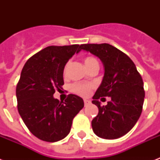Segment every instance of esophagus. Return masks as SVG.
<instances>
[{
    "label": "esophagus",
    "mask_w": 160,
    "mask_h": 160,
    "mask_svg": "<svg viewBox=\"0 0 160 160\" xmlns=\"http://www.w3.org/2000/svg\"><path fill=\"white\" fill-rule=\"evenodd\" d=\"M84 104H85V106H86V105H90V101L88 100H84Z\"/></svg>",
    "instance_id": "esophagus-1"
}]
</instances>
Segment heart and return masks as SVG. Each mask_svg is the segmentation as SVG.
I'll use <instances>...</instances> for the list:
<instances>
[{"instance_id":"heart-1","label":"heart","mask_w":160,"mask_h":160,"mask_svg":"<svg viewBox=\"0 0 160 160\" xmlns=\"http://www.w3.org/2000/svg\"><path fill=\"white\" fill-rule=\"evenodd\" d=\"M84 63H85V66L87 68L88 70H90V68L93 67V66H95V65H98L99 66V63H98L97 60L94 57H91V56H87L84 59ZM68 65H69V63H67L66 65H65L64 67V74H65L66 70H67ZM94 88V85L92 84H85V83H75L73 84L70 86V90L73 93L75 94H77L79 95H81V96H87V95H90V91Z\"/></svg>"}]
</instances>
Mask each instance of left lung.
Listing matches in <instances>:
<instances>
[{
    "label": "left lung",
    "instance_id": "left-lung-1",
    "mask_svg": "<svg viewBox=\"0 0 160 160\" xmlns=\"http://www.w3.org/2000/svg\"><path fill=\"white\" fill-rule=\"evenodd\" d=\"M80 50L89 51L102 61L105 75L92 103L99 113L91 122L93 131L106 139H118L134 126L141 114L144 100V82L130 58L109 44H84ZM112 98L101 107L98 100Z\"/></svg>",
    "mask_w": 160,
    "mask_h": 160
}]
</instances>
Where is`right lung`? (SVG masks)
Returning <instances> with one entry per match:
<instances>
[{
	"instance_id": "obj_1",
	"label": "right lung",
	"mask_w": 160,
	"mask_h": 160,
	"mask_svg": "<svg viewBox=\"0 0 160 160\" xmlns=\"http://www.w3.org/2000/svg\"><path fill=\"white\" fill-rule=\"evenodd\" d=\"M80 51V45L48 46L31 56L21 70L16 90L17 109L29 130L43 141L67 136L73 119L84 107L78 95L70 94L65 102L53 97L64 85L65 65Z\"/></svg>"
}]
</instances>
